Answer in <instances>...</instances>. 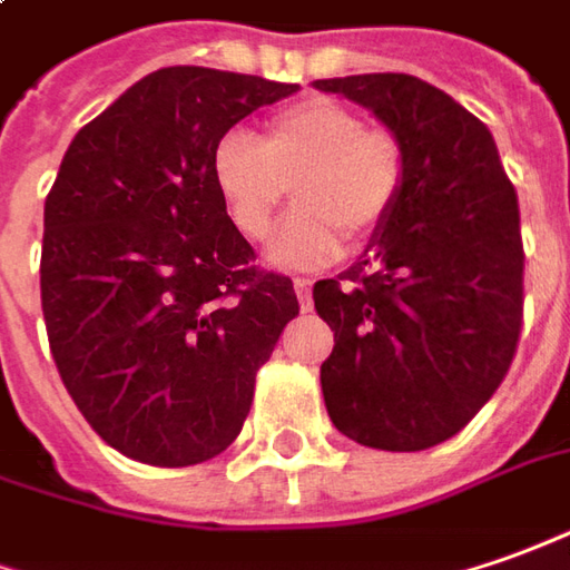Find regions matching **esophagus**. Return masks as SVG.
Returning a JSON list of instances; mask_svg holds the SVG:
<instances>
[{
	"label": "esophagus",
	"instance_id": "1",
	"mask_svg": "<svg viewBox=\"0 0 570 570\" xmlns=\"http://www.w3.org/2000/svg\"><path fill=\"white\" fill-rule=\"evenodd\" d=\"M293 289H296V296H299L302 308H308V305H312V281L296 277V281H293Z\"/></svg>",
	"mask_w": 570,
	"mask_h": 570
}]
</instances>
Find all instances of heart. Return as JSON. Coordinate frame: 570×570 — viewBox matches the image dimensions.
Listing matches in <instances>:
<instances>
[{
	"label": "heart",
	"instance_id": "obj_1",
	"mask_svg": "<svg viewBox=\"0 0 570 570\" xmlns=\"http://www.w3.org/2000/svg\"><path fill=\"white\" fill-rule=\"evenodd\" d=\"M402 146L390 130L334 99H305L271 115L262 134L234 127L212 149V184L249 239L268 234L293 184L296 208L268 239V262L312 271L343 253V236L365 239L402 189Z\"/></svg>",
	"mask_w": 570,
	"mask_h": 570
}]
</instances>
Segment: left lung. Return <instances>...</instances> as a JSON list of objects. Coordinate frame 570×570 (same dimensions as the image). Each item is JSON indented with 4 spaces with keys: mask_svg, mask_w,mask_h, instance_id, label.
<instances>
[{
    "mask_svg": "<svg viewBox=\"0 0 570 570\" xmlns=\"http://www.w3.org/2000/svg\"><path fill=\"white\" fill-rule=\"evenodd\" d=\"M367 108L402 146V189L358 262L317 281L334 331L321 365L343 436L417 452L462 431L512 365L524 249L497 142L452 96L412 73L315 80Z\"/></svg>",
    "mask_w": 570,
    "mask_h": 570,
    "instance_id": "8db88e82",
    "label": "left lung"
}]
</instances>
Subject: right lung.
I'll return each instance as SVG.
<instances>
[{"mask_svg": "<svg viewBox=\"0 0 570 570\" xmlns=\"http://www.w3.org/2000/svg\"><path fill=\"white\" fill-rule=\"evenodd\" d=\"M299 90L161 68L77 130L42 212L40 296L58 374L108 446L155 468L208 462L243 431L255 371L299 315L255 268L212 184V149Z\"/></svg>", "mask_w": 570, "mask_h": 570, "instance_id": "obj_1", "label": "right lung"}]
</instances>
